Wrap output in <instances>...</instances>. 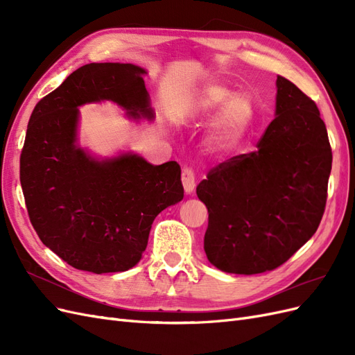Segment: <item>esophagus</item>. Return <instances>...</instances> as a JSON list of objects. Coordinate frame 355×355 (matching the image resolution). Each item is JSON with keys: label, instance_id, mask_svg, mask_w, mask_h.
Here are the masks:
<instances>
[{"label": "esophagus", "instance_id": "34e87169", "mask_svg": "<svg viewBox=\"0 0 355 355\" xmlns=\"http://www.w3.org/2000/svg\"><path fill=\"white\" fill-rule=\"evenodd\" d=\"M196 182H197V178H196L194 170L191 167H185L182 170V184H184V189L187 194H192V192H194Z\"/></svg>", "mask_w": 355, "mask_h": 355}]
</instances>
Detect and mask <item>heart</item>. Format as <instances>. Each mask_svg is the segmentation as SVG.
<instances>
[{"label":"heart","mask_w":355,"mask_h":355,"mask_svg":"<svg viewBox=\"0 0 355 355\" xmlns=\"http://www.w3.org/2000/svg\"><path fill=\"white\" fill-rule=\"evenodd\" d=\"M222 105L224 108L209 133V145L218 151L232 148L243 137L253 116L252 101L245 94H234L222 84H210L198 93L188 108L191 115L206 116Z\"/></svg>","instance_id":"heart-1"}]
</instances>
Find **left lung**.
<instances>
[{
  "instance_id": "1",
  "label": "left lung",
  "mask_w": 355,
  "mask_h": 355,
  "mask_svg": "<svg viewBox=\"0 0 355 355\" xmlns=\"http://www.w3.org/2000/svg\"><path fill=\"white\" fill-rule=\"evenodd\" d=\"M275 112L257 151L223 161L197 187L209 211L204 252L225 272L275 270L323 218L331 170L326 124L315 102L282 75Z\"/></svg>"
}]
</instances>
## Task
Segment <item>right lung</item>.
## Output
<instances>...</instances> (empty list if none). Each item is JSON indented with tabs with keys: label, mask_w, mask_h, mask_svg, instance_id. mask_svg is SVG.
Listing matches in <instances>:
<instances>
[{
	"label": "right lung",
	"mask_w": 355,
	"mask_h": 355,
	"mask_svg": "<svg viewBox=\"0 0 355 355\" xmlns=\"http://www.w3.org/2000/svg\"><path fill=\"white\" fill-rule=\"evenodd\" d=\"M142 73L132 63H89L29 118L20 154L29 220L42 244L81 271L130 270L157 214L184 198L176 161L153 166L132 154L96 161L75 145L83 103L112 101L130 116H154Z\"/></svg>",
	"instance_id": "add662e5"
}]
</instances>
